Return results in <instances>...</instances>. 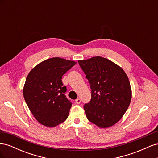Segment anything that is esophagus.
I'll return each mask as SVG.
<instances>
[{
    "label": "esophagus",
    "mask_w": 158,
    "mask_h": 158,
    "mask_svg": "<svg viewBox=\"0 0 158 158\" xmlns=\"http://www.w3.org/2000/svg\"><path fill=\"white\" fill-rule=\"evenodd\" d=\"M80 102H81V100H80V99H79V98H77V99H76L75 100V102H76V104H80Z\"/></svg>",
    "instance_id": "34e87169"
}]
</instances>
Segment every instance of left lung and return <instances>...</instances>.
Listing matches in <instances>:
<instances>
[{
    "instance_id": "1",
    "label": "left lung",
    "mask_w": 158,
    "mask_h": 158,
    "mask_svg": "<svg viewBox=\"0 0 158 158\" xmlns=\"http://www.w3.org/2000/svg\"><path fill=\"white\" fill-rule=\"evenodd\" d=\"M92 90L84 106L88 120L100 128L117 123L130 105L132 92L128 76L120 66L102 56L78 61Z\"/></svg>"
}]
</instances>
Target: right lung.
<instances>
[{
    "instance_id": "right-lung-1",
    "label": "right lung",
    "mask_w": 158,
    "mask_h": 158,
    "mask_svg": "<svg viewBox=\"0 0 158 158\" xmlns=\"http://www.w3.org/2000/svg\"><path fill=\"white\" fill-rule=\"evenodd\" d=\"M76 63L59 57L43 61L28 74L23 94L33 115L41 125L53 127L68 118L72 103L66 98L62 76Z\"/></svg>"
}]
</instances>
